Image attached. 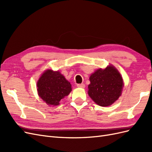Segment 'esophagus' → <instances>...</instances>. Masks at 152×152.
Segmentation results:
<instances>
[{
  "mask_svg": "<svg viewBox=\"0 0 152 152\" xmlns=\"http://www.w3.org/2000/svg\"><path fill=\"white\" fill-rule=\"evenodd\" d=\"M78 87H80V88H85V84H77Z\"/></svg>",
  "mask_w": 152,
  "mask_h": 152,
  "instance_id": "obj_1",
  "label": "esophagus"
}]
</instances>
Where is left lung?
I'll return each instance as SVG.
<instances>
[{"mask_svg": "<svg viewBox=\"0 0 152 152\" xmlns=\"http://www.w3.org/2000/svg\"><path fill=\"white\" fill-rule=\"evenodd\" d=\"M88 94L101 107L112 104L120 97L124 87L121 73L113 65L99 68L89 77Z\"/></svg>", "mask_w": 152, "mask_h": 152, "instance_id": "1", "label": "left lung"}]
</instances>
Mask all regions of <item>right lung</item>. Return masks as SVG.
I'll return each instance as SVG.
<instances>
[{
    "instance_id": "right-lung-1",
    "label": "right lung",
    "mask_w": 152,
    "mask_h": 152,
    "mask_svg": "<svg viewBox=\"0 0 152 152\" xmlns=\"http://www.w3.org/2000/svg\"><path fill=\"white\" fill-rule=\"evenodd\" d=\"M38 94L48 105L59 104L61 99L72 91V86L59 71L44 72L37 83Z\"/></svg>"
}]
</instances>
